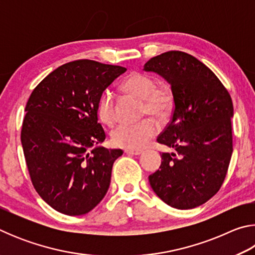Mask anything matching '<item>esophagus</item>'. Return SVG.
<instances>
[{
    "instance_id": "34e87169",
    "label": "esophagus",
    "mask_w": 255,
    "mask_h": 255,
    "mask_svg": "<svg viewBox=\"0 0 255 255\" xmlns=\"http://www.w3.org/2000/svg\"><path fill=\"white\" fill-rule=\"evenodd\" d=\"M125 153H126L127 155H140L141 153H143V150H139V149H129V148H126V149H125Z\"/></svg>"
}]
</instances>
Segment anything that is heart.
Returning a JSON list of instances; mask_svg holds the SVG:
<instances>
[{
    "label": "heart",
    "instance_id": "1",
    "mask_svg": "<svg viewBox=\"0 0 255 255\" xmlns=\"http://www.w3.org/2000/svg\"><path fill=\"white\" fill-rule=\"evenodd\" d=\"M123 89L144 101V115H150L158 119L165 118L172 107V93L166 85H156V82L146 74L131 73L124 81ZM98 116L106 125H112L116 120L114 99L110 92H105L98 101ZM158 127L153 119H144L136 124H123L111 133L114 145L118 147L139 149L156 135Z\"/></svg>",
    "mask_w": 255,
    "mask_h": 255
}]
</instances>
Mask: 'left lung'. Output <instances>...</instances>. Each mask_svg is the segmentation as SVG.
<instances>
[{"instance_id": "1", "label": "left lung", "mask_w": 255, "mask_h": 255, "mask_svg": "<svg viewBox=\"0 0 255 255\" xmlns=\"http://www.w3.org/2000/svg\"><path fill=\"white\" fill-rule=\"evenodd\" d=\"M144 71L165 79L174 101L171 122L157 141L175 153H162L149 184L166 205L196 208L214 197L225 180L233 153L232 98L213 71L183 51L155 56Z\"/></svg>"}]
</instances>
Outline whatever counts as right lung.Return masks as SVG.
Instances as JSON below:
<instances>
[{
    "instance_id": "1",
    "label": "right lung",
    "mask_w": 255,
    "mask_h": 255,
    "mask_svg": "<svg viewBox=\"0 0 255 255\" xmlns=\"http://www.w3.org/2000/svg\"><path fill=\"white\" fill-rule=\"evenodd\" d=\"M127 71L89 59L64 64L38 84L25 106L21 143L36 191L68 216L88 214L109 189L122 149L100 146L98 101Z\"/></svg>"
}]
</instances>
